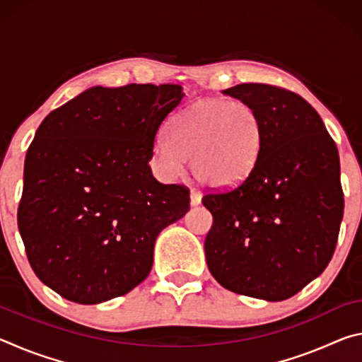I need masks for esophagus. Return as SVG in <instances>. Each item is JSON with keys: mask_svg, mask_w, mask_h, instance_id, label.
<instances>
[{"mask_svg": "<svg viewBox=\"0 0 362 362\" xmlns=\"http://www.w3.org/2000/svg\"><path fill=\"white\" fill-rule=\"evenodd\" d=\"M199 203H201V192L198 188H192V192H189V204L198 206Z\"/></svg>", "mask_w": 362, "mask_h": 362, "instance_id": "esophagus-1", "label": "esophagus"}]
</instances>
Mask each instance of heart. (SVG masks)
I'll return each instance as SVG.
<instances>
[{"label":"heart","mask_w":362,"mask_h":362,"mask_svg":"<svg viewBox=\"0 0 362 362\" xmlns=\"http://www.w3.org/2000/svg\"><path fill=\"white\" fill-rule=\"evenodd\" d=\"M168 137L158 140L153 164L166 180L183 174L187 159L201 183L217 188L240 185L252 173L263 146L262 121L241 100H198L175 115Z\"/></svg>","instance_id":"heart-1"}]
</instances>
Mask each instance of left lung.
<instances>
[{"label": "left lung", "mask_w": 362, "mask_h": 362, "mask_svg": "<svg viewBox=\"0 0 362 362\" xmlns=\"http://www.w3.org/2000/svg\"><path fill=\"white\" fill-rule=\"evenodd\" d=\"M223 94L255 110L263 146L246 180L203 198L214 218L207 267L225 289L281 302L334 255L343 217L339 151L316 110L291 90L246 83Z\"/></svg>", "instance_id": "1"}]
</instances>
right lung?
Returning <instances> with one entry per match:
<instances>
[{
  "label": "right lung",
  "mask_w": 362,
  "mask_h": 362,
  "mask_svg": "<svg viewBox=\"0 0 362 362\" xmlns=\"http://www.w3.org/2000/svg\"><path fill=\"white\" fill-rule=\"evenodd\" d=\"M179 84L95 86L49 113L28 146L17 223L33 272L70 302L94 305L148 276L159 233L189 192L148 166Z\"/></svg>",
  "instance_id": "obj_1"
}]
</instances>
